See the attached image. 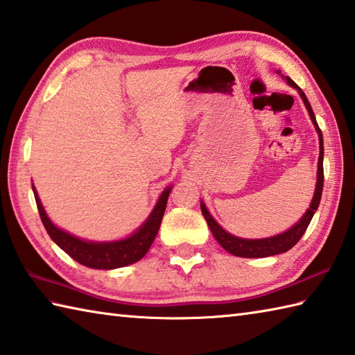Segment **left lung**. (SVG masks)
<instances>
[{
	"label": "left lung",
	"instance_id": "obj_1",
	"mask_svg": "<svg viewBox=\"0 0 355 355\" xmlns=\"http://www.w3.org/2000/svg\"><path fill=\"white\" fill-rule=\"evenodd\" d=\"M286 81L289 86L295 87L298 90V94H300L304 106H306L308 112H309L311 120H312V123H314V126L317 129L318 141H320L317 184H315V192H314V197H312L309 209L304 212L303 217L298 220L293 227L288 229L286 232L274 235V237H269V239L248 240V239H239V237H235V235H231L229 232H226L225 229L212 218V215L209 214V211L206 209L203 201H201V212H203L205 218L207 221V226H209L215 240H217L221 245V248L226 249L229 254L237 255V257H245V259H263V257H270V255H277V254H283V252L289 251V249L295 246L297 241L303 237V234L306 232L311 220H312V217H314V214H315L317 207H318V205H320V200H322V192H323V135H322V130H320V128H318L315 115H314V112H312L311 104H309L303 90L298 87L295 83L289 78V76H286Z\"/></svg>",
	"mask_w": 355,
	"mask_h": 355
}]
</instances>
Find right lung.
Listing matches in <instances>:
<instances>
[{"label":"right lung","mask_w":355,"mask_h":355,"mask_svg":"<svg viewBox=\"0 0 355 355\" xmlns=\"http://www.w3.org/2000/svg\"><path fill=\"white\" fill-rule=\"evenodd\" d=\"M32 189L35 201H37L41 221H43V225L47 234L51 235V239L57 243L62 251L71 255L75 261H78L80 265H85L94 269L123 268L143 259L146 252L149 251L152 241L157 237L159 225H162L164 215L166 203H168L171 193V186L166 187L162 196H159L154 211L150 212L149 218L144 221L143 226H140L137 232L129 235L128 239L118 241L95 243L73 237V235L66 231H61L60 227L55 226L52 221L49 220L44 207L38 198V193L35 191V186H32Z\"/></svg>","instance_id":"1"}]
</instances>
